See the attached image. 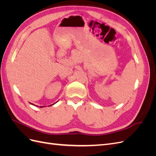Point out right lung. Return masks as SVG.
<instances>
[{"mask_svg":"<svg viewBox=\"0 0 156 156\" xmlns=\"http://www.w3.org/2000/svg\"><path fill=\"white\" fill-rule=\"evenodd\" d=\"M42 107V106H41V107Z\"/></svg>","mask_w":156,"mask_h":156,"instance_id":"obj_1","label":"right lung"}]
</instances>
